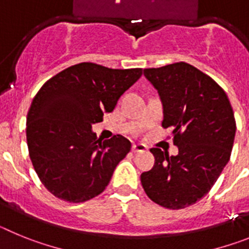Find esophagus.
Segmentation results:
<instances>
[{
	"mask_svg": "<svg viewBox=\"0 0 249 249\" xmlns=\"http://www.w3.org/2000/svg\"><path fill=\"white\" fill-rule=\"evenodd\" d=\"M147 149V147L144 146V144H141V143H137V144H133L132 146V152H144Z\"/></svg>",
	"mask_w": 249,
	"mask_h": 249,
	"instance_id": "esophagus-1",
	"label": "esophagus"
}]
</instances>
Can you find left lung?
<instances>
[{"label": "left lung", "mask_w": 249, "mask_h": 249, "mask_svg": "<svg viewBox=\"0 0 249 249\" xmlns=\"http://www.w3.org/2000/svg\"><path fill=\"white\" fill-rule=\"evenodd\" d=\"M143 73L160 94L162 126L172 129L178 155L152 148L155 166L141 175V183L155 203L181 210L210 192L228 163L234 113L221 86L188 63L146 68Z\"/></svg>", "instance_id": "1"}]
</instances>
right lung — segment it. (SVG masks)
<instances>
[{"instance_id":"right-lung-1","label":"right lung","mask_w":249,"mask_h":249,"mask_svg":"<svg viewBox=\"0 0 249 249\" xmlns=\"http://www.w3.org/2000/svg\"><path fill=\"white\" fill-rule=\"evenodd\" d=\"M141 76V68L82 62L57 73L37 92L26 122L28 152L38 178L57 198L80 203L105 191L131 142L121 135L102 142L92 124L113 111Z\"/></svg>"}]
</instances>
